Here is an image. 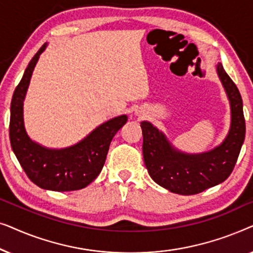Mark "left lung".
<instances>
[{"label": "left lung", "mask_w": 253, "mask_h": 253, "mask_svg": "<svg viewBox=\"0 0 253 253\" xmlns=\"http://www.w3.org/2000/svg\"><path fill=\"white\" fill-rule=\"evenodd\" d=\"M217 75L231 108L229 133L220 146L202 154H185L171 146L165 134L150 122H141L143 154L147 171L159 185L178 195H197L222 183L236 165L245 138V119L241 93L217 63Z\"/></svg>", "instance_id": "obj_1"}]
</instances>
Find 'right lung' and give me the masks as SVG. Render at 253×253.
Returning a JSON list of instances; mask_svg holds the SVG:
<instances>
[{
  "mask_svg": "<svg viewBox=\"0 0 253 253\" xmlns=\"http://www.w3.org/2000/svg\"><path fill=\"white\" fill-rule=\"evenodd\" d=\"M46 43L38 50L13 92L10 107V144L31 181L51 191H75L94 181L105 165L110 141L126 123V115L115 117L92 131L85 139L63 150H49L27 136L23 121V101L31 76Z\"/></svg>",
  "mask_w": 253,
  "mask_h": 253,
  "instance_id": "right-lung-1",
  "label": "right lung"
}]
</instances>
